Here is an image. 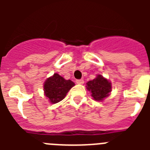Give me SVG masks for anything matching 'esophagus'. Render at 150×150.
Instances as JSON below:
<instances>
[{"label":"esophagus","mask_w":150,"mask_h":150,"mask_svg":"<svg viewBox=\"0 0 150 150\" xmlns=\"http://www.w3.org/2000/svg\"><path fill=\"white\" fill-rule=\"evenodd\" d=\"M76 82V83H77V84H79V85H82V84H83V83H84V80H83V79H77Z\"/></svg>","instance_id":"esophagus-1"}]
</instances>
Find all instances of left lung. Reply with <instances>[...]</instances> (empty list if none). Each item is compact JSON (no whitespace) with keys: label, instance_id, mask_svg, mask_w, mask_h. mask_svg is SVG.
Instances as JSON below:
<instances>
[{"label":"left lung","instance_id":"left-lung-1","mask_svg":"<svg viewBox=\"0 0 150 150\" xmlns=\"http://www.w3.org/2000/svg\"><path fill=\"white\" fill-rule=\"evenodd\" d=\"M86 85L87 89L91 92L93 98L99 101L109 96L112 88L111 83L101 75H98L95 79L88 81Z\"/></svg>","mask_w":150,"mask_h":150}]
</instances>
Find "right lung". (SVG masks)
Returning <instances> with one entry per match:
<instances>
[{
    "instance_id": "1",
    "label": "right lung",
    "mask_w": 150,
    "mask_h": 150,
    "mask_svg": "<svg viewBox=\"0 0 150 150\" xmlns=\"http://www.w3.org/2000/svg\"><path fill=\"white\" fill-rule=\"evenodd\" d=\"M74 85V82L70 79L66 80L59 74H54L53 76L46 79L43 85L45 95L52 104H56L65 98Z\"/></svg>"
}]
</instances>
